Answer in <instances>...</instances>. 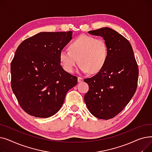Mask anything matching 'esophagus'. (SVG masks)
I'll return each mask as SVG.
<instances>
[{"label":"esophagus","instance_id":"1","mask_svg":"<svg viewBox=\"0 0 152 152\" xmlns=\"http://www.w3.org/2000/svg\"><path fill=\"white\" fill-rule=\"evenodd\" d=\"M77 81L78 83H81L83 81V78L81 77H77Z\"/></svg>","mask_w":152,"mask_h":152}]
</instances>
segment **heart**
I'll list each match as a JSON object with an SVG mask.
<instances>
[{"label": "heart", "instance_id": "obj_1", "mask_svg": "<svg viewBox=\"0 0 152 152\" xmlns=\"http://www.w3.org/2000/svg\"><path fill=\"white\" fill-rule=\"evenodd\" d=\"M108 54V47L103 39L81 35L69 44V50L60 52V60L63 69L69 73L75 71L79 60L83 73L95 74L105 65Z\"/></svg>", "mask_w": 152, "mask_h": 152}]
</instances>
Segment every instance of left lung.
Masks as SVG:
<instances>
[{
  "label": "left lung",
  "mask_w": 152,
  "mask_h": 152,
  "mask_svg": "<svg viewBox=\"0 0 152 152\" xmlns=\"http://www.w3.org/2000/svg\"><path fill=\"white\" fill-rule=\"evenodd\" d=\"M88 33L103 38L108 54L99 73L84 79L89 86L84 101L92 115L107 120L120 113L134 96L139 69L130 42L117 31L105 27Z\"/></svg>",
  "instance_id": "left-lung-1"
}]
</instances>
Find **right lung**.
<instances>
[{
  "instance_id": "add662e5",
  "label": "right lung",
  "mask_w": 152,
  "mask_h": 152,
  "mask_svg": "<svg viewBox=\"0 0 152 152\" xmlns=\"http://www.w3.org/2000/svg\"><path fill=\"white\" fill-rule=\"evenodd\" d=\"M73 32H41L18 47L11 63L12 91L29 115L49 118L61 108L67 92L77 77L60 65V53Z\"/></svg>"
}]
</instances>
